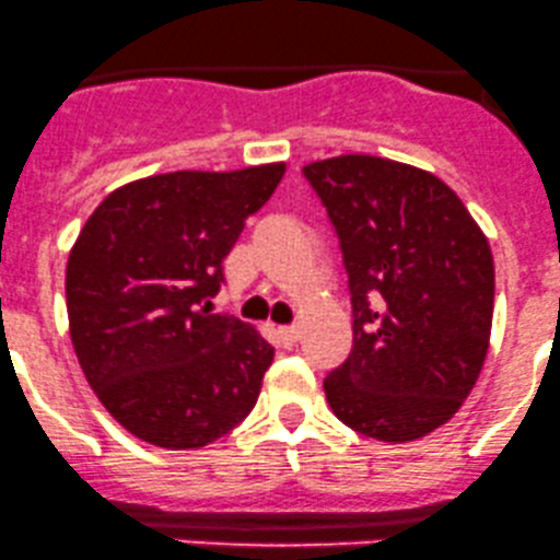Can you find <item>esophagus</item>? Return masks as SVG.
Listing matches in <instances>:
<instances>
[{"mask_svg": "<svg viewBox=\"0 0 560 560\" xmlns=\"http://www.w3.org/2000/svg\"><path fill=\"white\" fill-rule=\"evenodd\" d=\"M278 336H280L282 345L293 347L299 339H302V328H299V326H285V328L278 330Z\"/></svg>", "mask_w": 560, "mask_h": 560, "instance_id": "34e87169", "label": "esophagus"}]
</instances>
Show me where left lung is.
I'll use <instances>...</instances> for the list:
<instances>
[{
  "label": "left lung",
  "mask_w": 560,
  "mask_h": 560,
  "mask_svg": "<svg viewBox=\"0 0 560 560\" xmlns=\"http://www.w3.org/2000/svg\"><path fill=\"white\" fill-rule=\"evenodd\" d=\"M339 234L352 293V352L323 382L360 435L408 443L446 424L483 369L494 256L448 184L371 154L304 165Z\"/></svg>",
  "instance_id": "8db88e82"
}]
</instances>
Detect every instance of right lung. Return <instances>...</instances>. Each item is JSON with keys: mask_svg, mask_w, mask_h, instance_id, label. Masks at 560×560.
<instances>
[{"mask_svg": "<svg viewBox=\"0 0 560 560\" xmlns=\"http://www.w3.org/2000/svg\"><path fill=\"white\" fill-rule=\"evenodd\" d=\"M285 162L176 171L114 189L66 264V312L95 398L130 435L186 451L219 441L256 406L275 350L213 315L224 261L278 189Z\"/></svg>", "mask_w": 560, "mask_h": 560, "instance_id": "obj_1", "label": "right lung"}]
</instances>
